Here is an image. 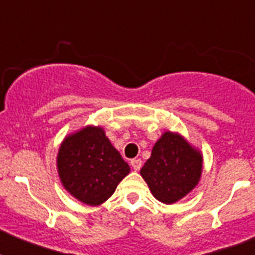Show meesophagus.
I'll use <instances>...</instances> for the list:
<instances>
[{"mask_svg":"<svg viewBox=\"0 0 255 255\" xmlns=\"http://www.w3.org/2000/svg\"><path fill=\"white\" fill-rule=\"evenodd\" d=\"M130 164H131L132 170H134V171H139V170H140V167H141V159H139V158L131 159Z\"/></svg>","mask_w":255,"mask_h":255,"instance_id":"1","label":"esophagus"}]
</instances>
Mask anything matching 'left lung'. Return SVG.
I'll return each mask as SVG.
<instances>
[{
    "mask_svg": "<svg viewBox=\"0 0 255 255\" xmlns=\"http://www.w3.org/2000/svg\"><path fill=\"white\" fill-rule=\"evenodd\" d=\"M202 171V152L181 134L167 130L153 145L140 175L155 199L173 204L198 185Z\"/></svg>",
    "mask_w": 255,
    "mask_h": 255,
    "instance_id": "8db88e82",
    "label": "left lung"
}]
</instances>
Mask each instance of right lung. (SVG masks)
<instances>
[{"label": "right lung", "mask_w": 255, "mask_h": 255, "mask_svg": "<svg viewBox=\"0 0 255 255\" xmlns=\"http://www.w3.org/2000/svg\"><path fill=\"white\" fill-rule=\"evenodd\" d=\"M57 172L65 190L87 206L111 197L130 167L102 126L87 125L67 134L58 148Z\"/></svg>", "instance_id": "right-lung-1"}]
</instances>
